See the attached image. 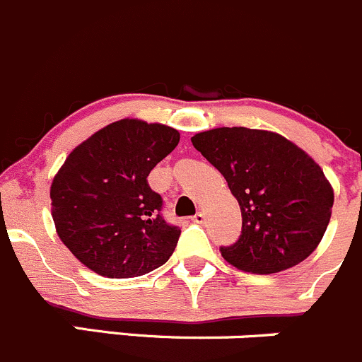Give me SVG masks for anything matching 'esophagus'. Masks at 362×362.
Instances as JSON below:
<instances>
[{
    "label": "esophagus",
    "instance_id": "34e87169",
    "mask_svg": "<svg viewBox=\"0 0 362 362\" xmlns=\"http://www.w3.org/2000/svg\"><path fill=\"white\" fill-rule=\"evenodd\" d=\"M192 220H193V223H204V220H206V216H204L202 211H199V213H197L195 216L192 218Z\"/></svg>",
    "mask_w": 362,
    "mask_h": 362
}]
</instances>
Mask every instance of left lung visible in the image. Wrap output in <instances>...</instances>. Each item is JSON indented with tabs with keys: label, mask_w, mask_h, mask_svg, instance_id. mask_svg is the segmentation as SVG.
I'll return each mask as SVG.
<instances>
[{
	"label": "left lung",
	"mask_w": 362,
	"mask_h": 362,
	"mask_svg": "<svg viewBox=\"0 0 362 362\" xmlns=\"http://www.w3.org/2000/svg\"><path fill=\"white\" fill-rule=\"evenodd\" d=\"M192 144L227 180L241 207L243 230L221 257L245 273L298 266L322 241L334 192L308 153L280 134L245 127L213 128Z\"/></svg>",
	"instance_id": "1"
}]
</instances>
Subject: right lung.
Here are the masks:
<instances>
[{
    "label": "right lung",
    "mask_w": 362,
    "mask_h": 362,
    "mask_svg": "<svg viewBox=\"0 0 362 362\" xmlns=\"http://www.w3.org/2000/svg\"><path fill=\"white\" fill-rule=\"evenodd\" d=\"M180 142L160 123L119 119L68 155L51 185L52 220L63 245L107 278H134L163 266L181 230L162 216L148 176Z\"/></svg>",
    "instance_id": "add662e5"
}]
</instances>
